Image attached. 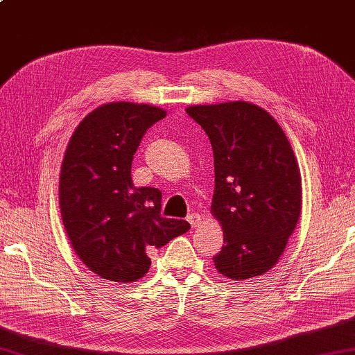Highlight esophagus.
Instances as JSON below:
<instances>
[{"label":"esophagus","instance_id":"esophagus-1","mask_svg":"<svg viewBox=\"0 0 355 355\" xmlns=\"http://www.w3.org/2000/svg\"><path fill=\"white\" fill-rule=\"evenodd\" d=\"M201 215L200 214H197V212H193V214H191L189 217H187V221H189V225L196 229V227H198L200 225H201Z\"/></svg>","mask_w":355,"mask_h":355}]
</instances>
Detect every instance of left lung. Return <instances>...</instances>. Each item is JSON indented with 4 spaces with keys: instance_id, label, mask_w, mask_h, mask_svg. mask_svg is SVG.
Listing matches in <instances>:
<instances>
[{
    "instance_id": "1",
    "label": "left lung",
    "mask_w": 355,
    "mask_h": 355,
    "mask_svg": "<svg viewBox=\"0 0 355 355\" xmlns=\"http://www.w3.org/2000/svg\"><path fill=\"white\" fill-rule=\"evenodd\" d=\"M186 112L209 137L215 189L211 212L223 227L215 268L246 280L280 260L302 212V177L288 137L257 104L229 101Z\"/></svg>"
}]
</instances>
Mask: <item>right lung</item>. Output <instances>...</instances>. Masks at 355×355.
Masks as SVG:
<instances>
[{
  "label": "right lung",
  "instance_id": "add662e5",
  "mask_svg": "<svg viewBox=\"0 0 355 355\" xmlns=\"http://www.w3.org/2000/svg\"><path fill=\"white\" fill-rule=\"evenodd\" d=\"M166 116L150 104L107 103L83 118L60 173V211L75 254L101 279L132 283L148 254L191 229L162 217V192L135 187L130 168L144 132Z\"/></svg>",
  "mask_w": 355,
  "mask_h": 355
}]
</instances>
